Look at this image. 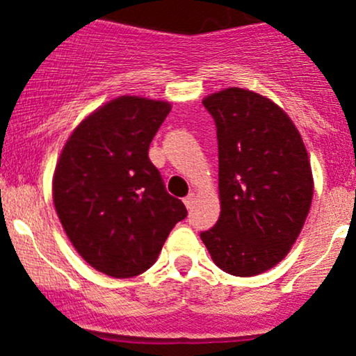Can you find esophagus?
<instances>
[{"label":"esophagus","instance_id":"esophagus-1","mask_svg":"<svg viewBox=\"0 0 356 356\" xmlns=\"http://www.w3.org/2000/svg\"><path fill=\"white\" fill-rule=\"evenodd\" d=\"M194 201H195V194H187L186 197H184V204H186L187 209H192V206H194Z\"/></svg>","mask_w":356,"mask_h":356}]
</instances>
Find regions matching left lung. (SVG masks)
Returning a JSON list of instances; mask_svg holds the SVG:
<instances>
[{
    "label": "left lung",
    "mask_w": 356,
    "mask_h": 356,
    "mask_svg": "<svg viewBox=\"0 0 356 356\" xmlns=\"http://www.w3.org/2000/svg\"><path fill=\"white\" fill-rule=\"evenodd\" d=\"M202 104L218 130L220 216L201 239L222 271L256 276L288 254L303 227L313 199L308 152L266 97L232 87Z\"/></svg>",
    "instance_id": "8db88e82"
}]
</instances>
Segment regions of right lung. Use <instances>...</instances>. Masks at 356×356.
I'll use <instances>...</instances> for the list:
<instances>
[{"instance_id":"1","label":"right lung","mask_w":356,"mask_h":356,"mask_svg":"<svg viewBox=\"0 0 356 356\" xmlns=\"http://www.w3.org/2000/svg\"><path fill=\"white\" fill-rule=\"evenodd\" d=\"M169 112L162 100L108 102L73 130L56 164L53 202L61 226L90 266L112 277L147 271L187 216L149 159Z\"/></svg>"}]
</instances>
